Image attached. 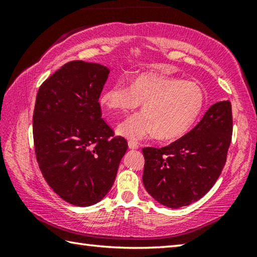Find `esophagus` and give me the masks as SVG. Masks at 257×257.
I'll return each instance as SVG.
<instances>
[{"mask_svg": "<svg viewBox=\"0 0 257 257\" xmlns=\"http://www.w3.org/2000/svg\"><path fill=\"white\" fill-rule=\"evenodd\" d=\"M128 146H129V149H132V150H137L138 147H139V144L137 142H135V141H129L128 142Z\"/></svg>", "mask_w": 257, "mask_h": 257, "instance_id": "obj_1", "label": "esophagus"}]
</instances>
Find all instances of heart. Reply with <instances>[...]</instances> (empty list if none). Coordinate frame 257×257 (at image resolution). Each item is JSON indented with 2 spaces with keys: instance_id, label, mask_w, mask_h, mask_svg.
<instances>
[{
  "instance_id": "heart-1",
  "label": "heart",
  "mask_w": 257,
  "mask_h": 257,
  "mask_svg": "<svg viewBox=\"0 0 257 257\" xmlns=\"http://www.w3.org/2000/svg\"><path fill=\"white\" fill-rule=\"evenodd\" d=\"M205 103V92L196 81L175 76L144 72L132 86L116 81L104 90L101 104L111 114H125L143 104V112L118 125V133L130 139L151 136L176 141L196 122Z\"/></svg>"
}]
</instances>
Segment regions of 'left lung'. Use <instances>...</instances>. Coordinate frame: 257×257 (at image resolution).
Masks as SVG:
<instances>
[{"instance_id":"8db88e82","label":"left lung","mask_w":257,"mask_h":257,"mask_svg":"<svg viewBox=\"0 0 257 257\" xmlns=\"http://www.w3.org/2000/svg\"><path fill=\"white\" fill-rule=\"evenodd\" d=\"M231 137V103L223 101L213 104L196 127L170 145L143 149L147 193L171 208L198 201L222 172Z\"/></svg>"}]
</instances>
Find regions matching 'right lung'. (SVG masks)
<instances>
[{"instance_id": "1", "label": "right lung", "mask_w": 257, "mask_h": 257, "mask_svg": "<svg viewBox=\"0 0 257 257\" xmlns=\"http://www.w3.org/2000/svg\"><path fill=\"white\" fill-rule=\"evenodd\" d=\"M110 70L71 61L38 89L33 115L35 154L43 177L64 201L89 206L105 196L128 149L102 118L99 95Z\"/></svg>"}]
</instances>
